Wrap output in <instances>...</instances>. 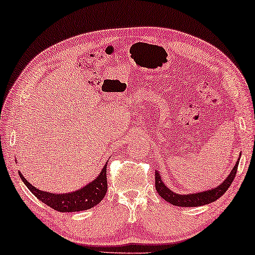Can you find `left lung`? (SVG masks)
Instances as JSON below:
<instances>
[{
  "instance_id": "8db88e82",
  "label": "left lung",
  "mask_w": 255,
  "mask_h": 255,
  "mask_svg": "<svg viewBox=\"0 0 255 255\" xmlns=\"http://www.w3.org/2000/svg\"><path fill=\"white\" fill-rule=\"evenodd\" d=\"M241 158V156H240ZM240 158L237 159V162L235 166L233 167L232 172L229 173L228 176L225 178L223 183H220L218 186L214 187V189L202 191V192H197V193H189V194H178L176 192H173L169 190L168 187L166 186L164 182L161 181V176L159 172H156V190L158 194L160 197L166 200L167 202L170 204H174V206L177 207H201L206 206V204H209L211 202L216 201L217 199H219L222 195L228 190V187L231 186L232 182L234 181V177H235L237 167H239Z\"/></svg>"
}]
</instances>
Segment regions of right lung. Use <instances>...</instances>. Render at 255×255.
Wrapping results in <instances>:
<instances>
[{"label":"right lung","mask_w":255,"mask_h":255,"mask_svg":"<svg viewBox=\"0 0 255 255\" xmlns=\"http://www.w3.org/2000/svg\"><path fill=\"white\" fill-rule=\"evenodd\" d=\"M106 167L107 162L103 167V169L100 170V173L96 176V178H94V181H91L87 185L74 192L63 194H54L51 193V192L41 191L31 185L23 177V175L20 173V170L19 175L29 191L37 199L40 200L41 202H44L48 207H51L52 209L60 212H76L91 209L93 207L97 206L104 199V197H105L107 192Z\"/></svg>","instance_id":"right-lung-1"}]
</instances>
